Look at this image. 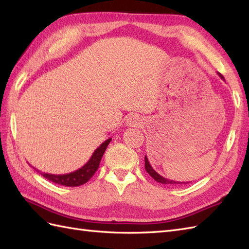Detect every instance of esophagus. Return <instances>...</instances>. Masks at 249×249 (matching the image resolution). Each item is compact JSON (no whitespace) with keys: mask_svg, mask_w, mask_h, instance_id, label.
I'll return each instance as SVG.
<instances>
[{"mask_svg":"<svg viewBox=\"0 0 249 249\" xmlns=\"http://www.w3.org/2000/svg\"><path fill=\"white\" fill-rule=\"evenodd\" d=\"M126 124H127L129 127H138V126L142 124V120L138 115H130L127 121H126Z\"/></svg>","mask_w":249,"mask_h":249,"instance_id":"esophagus-1","label":"esophagus"}]
</instances>
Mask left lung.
<instances>
[{
	"label": "left lung",
	"mask_w": 249,
	"mask_h": 249,
	"mask_svg": "<svg viewBox=\"0 0 249 249\" xmlns=\"http://www.w3.org/2000/svg\"><path fill=\"white\" fill-rule=\"evenodd\" d=\"M218 76L223 79V80H225V78L223 77V75H220V73L218 72ZM144 162H145V170H146V172L150 174V176L155 179L156 182H158V183H160V184H166V185H177V184H187V183H189V182H178V181H172V179H168V178H163V177H161L160 174H158L154 169L152 168V166L150 165V161H149V160H147V157L145 156L144 157Z\"/></svg>",
	"instance_id": "1"
}]
</instances>
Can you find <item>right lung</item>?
<instances>
[{"mask_svg":"<svg viewBox=\"0 0 249 249\" xmlns=\"http://www.w3.org/2000/svg\"><path fill=\"white\" fill-rule=\"evenodd\" d=\"M111 139H107L104 141L102 144H100L96 150L94 151L93 155L89 158V161L86 163V165L82 166L81 168H79L78 170L71 172V173H66V174H51V173H45V172H40L38 169L34 168L37 172H39L41 176L46 178L49 181L53 182L55 184H60L63 185V186H80V185L87 183L89 178H91L94 173L96 172V170L99 167V162L102 160V157L104 155V153L107 149L108 144L110 143Z\"/></svg>","mask_w":249,"mask_h":249,"instance_id":"add662e5","label":"right lung"}]
</instances>
